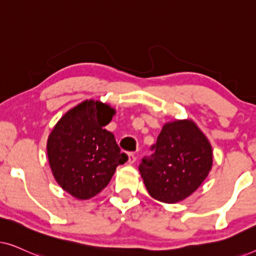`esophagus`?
Masks as SVG:
<instances>
[{"label": "esophagus", "instance_id": "34e87169", "mask_svg": "<svg viewBox=\"0 0 256 256\" xmlns=\"http://www.w3.org/2000/svg\"><path fill=\"white\" fill-rule=\"evenodd\" d=\"M136 162V155L135 154H129L128 155V163L129 164H132V163H135Z\"/></svg>", "mask_w": 256, "mask_h": 256}]
</instances>
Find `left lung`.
Masks as SVG:
<instances>
[{
  "label": "left lung",
  "instance_id": "1",
  "mask_svg": "<svg viewBox=\"0 0 256 256\" xmlns=\"http://www.w3.org/2000/svg\"><path fill=\"white\" fill-rule=\"evenodd\" d=\"M152 149L138 170L146 191L158 202L174 204L190 197L212 169L211 143L191 118L164 124Z\"/></svg>",
  "mask_w": 256,
  "mask_h": 256
}]
</instances>
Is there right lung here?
I'll return each instance as SVG.
<instances>
[{
    "label": "right lung",
    "mask_w": 256,
    "mask_h": 256,
    "mask_svg": "<svg viewBox=\"0 0 256 256\" xmlns=\"http://www.w3.org/2000/svg\"><path fill=\"white\" fill-rule=\"evenodd\" d=\"M116 113L99 100H85L66 112L48 138L52 174L62 190L79 200L100 194L116 166L127 162L114 135L104 129Z\"/></svg>",
    "instance_id": "1"
}]
</instances>
